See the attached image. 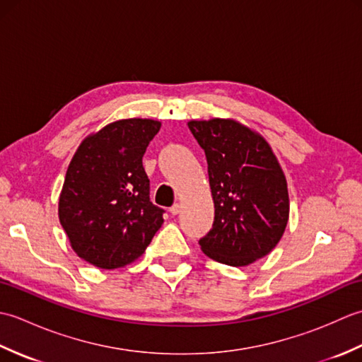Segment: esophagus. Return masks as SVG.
Listing matches in <instances>:
<instances>
[{
  "instance_id": "34e87169",
  "label": "esophagus",
  "mask_w": 362,
  "mask_h": 362,
  "mask_svg": "<svg viewBox=\"0 0 362 362\" xmlns=\"http://www.w3.org/2000/svg\"><path fill=\"white\" fill-rule=\"evenodd\" d=\"M180 209H182V206H180L179 204H174V205L171 206V209H169V213L174 214V216H175V214L180 213Z\"/></svg>"
}]
</instances>
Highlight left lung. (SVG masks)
I'll return each instance as SVG.
<instances>
[{"mask_svg":"<svg viewBox=\"0 0 362 362\" xmlns=\"http://www.w3.org/2000/svg\"><path fill=\"white\" fill-rule=\"evenodd\" d=\"M204 149L214 202L211 230L199 240L206 257L247 266L271 252L289 218L288 185L263 136L232 119L189 121Z\"/></svg>","mask_w":362,"mask_h":362,"instance_id":"left-lung-1","label":"left lung"}]
</instances>
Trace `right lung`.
<instances>
[{
    "label": "right lung",
    "instance_id": "obj_1",
    "mask_svg": "<svg viewBox=\"0 0 362 362\" xmlns=\"http://www.w3.org/2000/svg\"><path fill=\"white\" fill-rule=\"evenodd\" d=\"M153 119H121L87 136L76 151L59 199V219L73 250L101 269L130 264L163 224L149 197L146 148Z\"/></svg>",
    "mask_w": 362,
    "mask_h": 362
}]
</instances>
